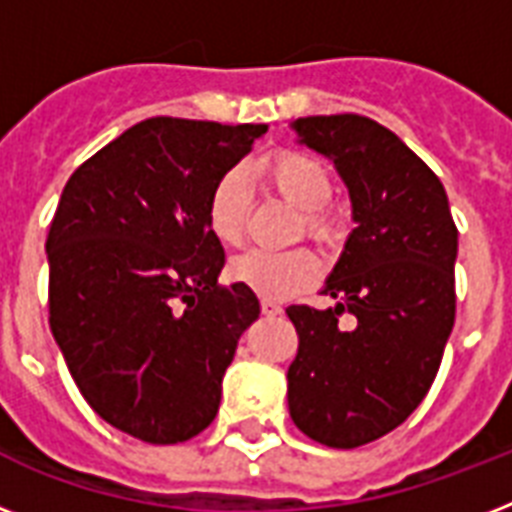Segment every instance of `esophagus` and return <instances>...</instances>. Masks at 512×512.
Instances as JSON below:
<instances>
[{
	"label": "esophagus",
	"mask_w": 512,
	"mask_h": 512,
	"mask_svg": "<svg viewBox=\"0 0 512 512\" xmlns=\"http://www.w3.org/2000/svg\"><path fill=\"white\" fill-rule=\"evenodd\" d=\"M260 311H263V316H268V319H276V316H281L284 308H281L279 303H273V300H263V303H260Z\"/></svg>",
	"instance_id": "obj_1"
}]
</instances>
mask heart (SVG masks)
Returning <instances> with one entry per match:
<instances>
[{
    "instance_id": "1",
    "label": "heart",
    "mask_w": 512,
    "mask_h": 512,
    "mask_svg": "<svg viewBox=\"0 0 512 512\" xmlns=\"http://www.w3.org/2000/svg\"><path fill=\"white\" fill-rule=\"evenodd\" d=\"M257 175L279 199L300 212L305 236L321 247H335L342 236L340 217L329 207L335 193L332 172L319 156L303 151H276L257 164ZM209 233L225 247H236L247 233L249 220V188L239 170L225 172L209 191L207 209ZM319 257L308 249H289V252H260L249 249L239 255L228 268L236 284L252 289L265 300H289L303 295L319 281Z\"/></svg>"
}]
</instances>
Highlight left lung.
<instances>
[{
    "mask_svg": "<svg viewBox=\"0 0 512 512\" xmlns=\"http://www.w3.org/2000/svg\"><path fill=\"white\" fill-rule=\"evenodd\" d=\"M292 130L335 162L356 228L324 287L335 308H287L300 337L289 414L313 441L356 449L398 428L436 380L454 327L457 225L436 172L388 127L337 114ZM345 310L357 316L348 333Z\"/></svg>",
    "mask_w": 512,
    "mask_h": 512,
    "instance_id": "obj_1",
    "label": "left lung"
}]
</instances>
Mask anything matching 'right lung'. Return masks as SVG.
Wrapping results in <instances>:
<instances>
[{"instance_id": "obj_1", "label": "right lung", "mask_w": 512, "mask_h": 512, "mask_svg": "<svg viewBox=\"0 0 512 512\" xmlns=\"http://www.w3.org/2000/svg\"><path fill=\"white\" fill-rule=\"evenodd\" d=\"M268 124L154 116L68 177L47 236L50 329L84 401L127 436L180 444L215 420L252 289L217 284L212 185Z\"/></svg>"}]
</instances>
